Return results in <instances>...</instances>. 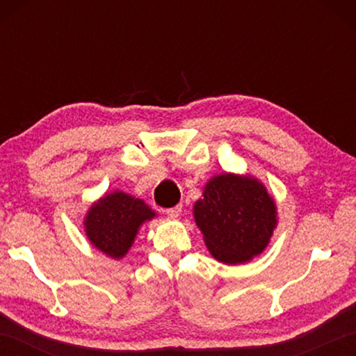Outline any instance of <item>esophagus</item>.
<instances>
[{"instance_id": "esophagus-1", "label": "esophagus", "mask_w": 356, "mask_h": 356, "mask_svg": "<svg viewBox=\"0 0 356 356\" xmlns=\"http://www.w3.org/2000/svg\"><path fill=\"white\" fill-rule=\"evenodd\" d=\"M182 213V206H176V207H171L166 210V215L170 216V218H177Z\"/></svg>"}]
</instances>
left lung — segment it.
I'll use <instances>...</instances> for the list:
<instances>
[{"instance_id":"1","label":"left lung","mask_w":356,"mask_h":356,"mask_svg":"<svg viewBox=\"0 0 356 356\" xmlns=\"http://www.w3.org/2000/svg\"><path fill=\"white\" fill-rule=\"evenodd\" d=\"M193 213L210 254L229 265L261 254L278 225L276 204L262 182L231 172L209 180Z\"/></svg>"}]
</instances>
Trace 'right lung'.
Returning a JSON list of instances; mask_svg holds the SVG:
<instances>
[{"instance_id":"add662e5","label":"right lung","mask_w":356,"mask_h":356,"mask_svg":"<svg viewBox=\"0 0 356 356\" xmlns=\"http://www.w3.org/2000/svg\"><path fill=\"white\" fill-rule=\"evenodd\" d=\"M154 216L155 212L143 200L124 191H113L92 204L83 225L94 248L111 259H122L143 222Z\"/></svg>"}]
</instances>
